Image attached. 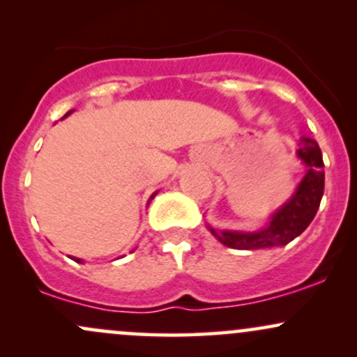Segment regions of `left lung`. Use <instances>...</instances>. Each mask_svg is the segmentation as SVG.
Instances as JSON below:
<instances>
[{"label":"left lung","instance_id":"obj_1","mask_svg":"<svg viewBox=\"0 0 357 357\" xmlns=\"http://www.w3.org/2000/svg\"><path fill=\"white\" fill-rule=\"evenodd\" d=\"M297 154L309 169H307L305 178L298 184L292 199L273 215L268 227L261 231H216L210 228L221 243L236 250L278 247L297 238L309 227L319 210L324 195V161L321 147L314 139H302Z\"/></svg>","mask_w":357,"mask_h":357}]
</instances>
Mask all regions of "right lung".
I'll return each mask as SVG.
<instances>
[{
	"label": "right lung",
	"mask_w": 357,
	"mask_h": 357,
	"mask_svg": "<svg viewBox=\"0 0 357 357\" xmlns=\"http://www.w3.org/2000/svg\"><path fill=\"white\" fill-rule=\"evenodd\" d=\"M73 260H75V261H80V260H79V258H73Z\"/></svg>",
	"instance_id": "1"
}]
</instances>
